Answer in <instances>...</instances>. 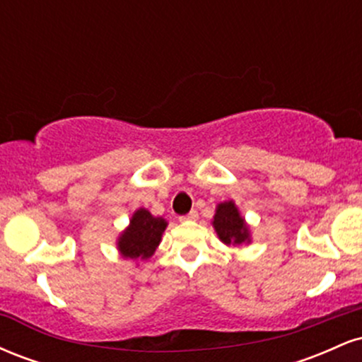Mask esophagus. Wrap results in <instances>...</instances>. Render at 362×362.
<instances>
[{
  "label": "esophagus",
  "mask_w": 362,
  "mask_h": 362,
  "mask_svg": "<svg viewBox=\"0 0 362 362\" xmlns=\"http://www.w3.org/2000/svg\"><path fill=\"white\" fill-rule=\"evenodd\" d=\"M180 219L182 223H185V221H197L199 219V214H197V211H190L189 214H185V216H180Z\"/></svg>",
  "instance_id": "1"
}]
</instances>
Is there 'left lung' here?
Instances as JSON below:
<instances>
[{
	"label": "left lung",
	"mask_w": 362,
	"mask_h": 362,
	"mask_svg": "<svg viewBox=\"0 0 362 362\" xmlns=\"http://www.w3.org/2000/svg\"><path fill=\"white\" fill-rule=\"evenodd\" d=\"M213 224L216 235L228 247H242V245L252 243L250 224L245 221L235 201H224L216 206L213 216Z\"/></svg>",
	"instance_id": "8db88e82"
}]
</instances>
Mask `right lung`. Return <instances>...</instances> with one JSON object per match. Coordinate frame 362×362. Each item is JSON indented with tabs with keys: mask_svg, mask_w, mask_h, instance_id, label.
I'll use <instances>...</instances> for the list:
<instances>
[{
	"mask_svg": "<svg viewBox=\"0 0 362 362\" xmlns=\"http://www.w3.org/2000/svg\"><path fill=\"white\" fill-rule=\"evenodd\" d=\"M168 221L160 216H153L148 209L139 207L132 213L127 228L117 236L119 255L126 260H148L161 242Z\"/></svg>",
	"mask_w": 362,
	"mask_h": 362,
	"instance_id": "add662e5",
	"label": "right lung"
}]
</instances>
